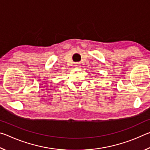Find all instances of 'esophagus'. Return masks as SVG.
<instances>
[{
  "instance_id": "1",
  "label": "esophagus",
  "mask_w": 150,
  "mask_h": 150,
  "mask_svg": "<svg viewBox=\"0 0 150 150\" xmlns=\"http://www.w3.org/2000/svg\"><path fill=\"white\" fill-rule=\"evenodd\" d=\"M81 63H75V66L76 67H78V68H79V67H81Z\"/></svg>"
}]
</instances>
